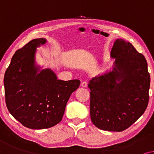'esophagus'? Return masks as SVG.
Wrapping results in <instances>:
<instances>
[{
    "instance_id": "obj_1",
    "label": "esophagus",
    "mask_w": 154,
    "mask_h": 154,
    "mask_svg": "<svg viewBox=\"0 0 154 154\" xmlns=\"http://www.w3.org/2000/svg\"><path fill=\"white\" fill-rule=\"evenodd\" d=\"M81 86L82 87H87V82H82Z\"/></svg>"
}]
</instances>
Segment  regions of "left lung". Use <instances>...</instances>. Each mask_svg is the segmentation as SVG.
Returning <instances> with one entry per match:
<instances>
[{
	"label": "left lung",
	"instance_id": "8db88e82",
	"mask_svg": "<svg viewBox=\"0 0 154 154\" xmlns=\"http://www.w3.org/2000/svg\"><path fill=\"white\" fill-rule=\"evenodd\" d=\"M110 57L112 71L89 81L90 116L102 130L122 132L134 123L149 103L150 75L144 56L130 42L117 39Z\"/></svg>",
	"mask_w": 154,
	"mask_h": 154
}]
</instances>
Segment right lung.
Here are the masks:
<instances>
[{
    "mask_svg": "<svg viewBox=\"0 0 154 154\" xmlns=\"http://www.w3.org/2000/svg\"><path fill=\"white\" fill-rule=\"evenodd\" d=\"M44 38L30 41L15 53L4 76L6 106L22 125L40 130L62 120L69 96L80 85L79 79L63 81L51 69L40 70L35 64L36 48Z\"/></svg>",
    "mask_w": 154,
    "mask_h": 154,
    "instance_id": "add662e5",
    "label": "right lung"
}]
</instances>
